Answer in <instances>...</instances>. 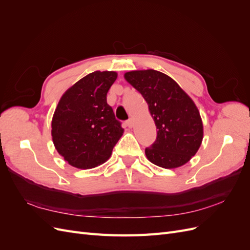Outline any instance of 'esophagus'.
I'll return each instance as SVG.
<instances>
[{"label":"esophagus","mask_w":250,"mask_h":250,"mask_svg":"<svg viewBox=\"0 0 250 250\" xmlns=\"http://www.w3.org/2000/svg\"><path fill=\"white\" fill-rule=\"evenodd\" d=\"M125 125H126L128 128H131V127L133 126V120H132V119L127 120L126 122H125Z\"/></svg>","instance_id":"34e87169"}]
</instances>
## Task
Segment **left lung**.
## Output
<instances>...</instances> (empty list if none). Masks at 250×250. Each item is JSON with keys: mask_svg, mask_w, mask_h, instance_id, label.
I'll return each instance as SVG.
<instances>
[{"mask_svg": "<svg viewBox=\"0 0 250 250\" xmlns=\"http://www.w3.org/2000/svg\"><path fill=\"white\" fill-rule=\"evenodd\" d=\"M124 77L146 100L156 126V140L145 149L148 160L165 169L187 164L203 139L202 120L193 100L162 72L132 71Z\"/></svg>", "mask_w": 250, "mask_h": 250, "instance_id": "1", "label": "left lung"}]
</instances>
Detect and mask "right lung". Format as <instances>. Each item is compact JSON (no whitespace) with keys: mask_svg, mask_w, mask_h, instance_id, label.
Returning a JSON list of instances; mask_svg holds the SVG:
<instances>
[{"mask_svg":"<svg viewBox=\"0 0 250 250\" xmlns=\"http://www.w3.org/2000/svg\"><path fill=\"white\" fill-rule=\"evenodd\" d=\"M118 74L96 71L77 81L60 98L52 119V140L64 161L78 169L106 162L124 129L107 104Z\"/></svg>","mask_w":250,"mask_h":250,"instance_id":"1","label":"right lung"}]
</instances>
